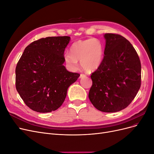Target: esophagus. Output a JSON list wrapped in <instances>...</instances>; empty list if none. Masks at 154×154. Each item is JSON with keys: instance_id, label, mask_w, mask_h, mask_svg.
Listing matches in <instances>:
<instances>
[{"instance_id": "obj_1", "label": "esophagus", "mask_w": 154, "mask_h": 154, "mask_svg": "<svg viewBox=\"0 0 154 154\" xmlns=\"http://www.w3.org/2000/svg\"><path fill=\"white\" fill-rule=\"evenodd\" d=\"M85 77H86V75L84 74H81L80 76V78H85Z\"/></svg>"}]
</instances>
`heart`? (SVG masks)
Returning <instances> with one entry per match:
<instances>
[{"mask_svg":"<svg viewBox=\"0 0 154 154\" xmlns=\"http://www.w3.org/2000/svg\"><path fill=\"white\" fill-rule=\"evenodd\" d=\"M103 58V47L96 38L78 40L71 47V53L64 54V60L71 69H76L80 60L82 67L87 72H92L99 68Z\"/></svg>","mask_w":154,"mask_h":154,"instance_id":"b5f03b06","label":"heart"}]
</instances>
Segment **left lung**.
<instances>
[{"label": "left lung", "mask_w": 154, "mask_h": 154, "mask_svg": "<svg viewBox=\"0 0 154 154\" xmlns=\"http://www.w3.org/2000/svg\"><path fill=\"white\" fill-rule=\"evenodd\" d=\"M104 57L91 74L88 93L92 104L104 112H116L128 106L141 87V66L132 45L123 36L105 33Z\"/></svg>", "instance_id": "obj_1"}]
</instances>
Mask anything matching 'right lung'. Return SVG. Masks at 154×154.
Returning a JSON list of instances; mask_svg holds the SVG:
<instances>
[{"label":"right lung","mask_w":154,"mask_h":154,"mask_svg":"<svg viewBox=\"0 0 154 154\" xmlns=\"http://www.w3.org/2000/svg\"><path fill=\"white\" fill-rule=\"evenodd\" d=\"M69 36H49L27 46L16 69V88L26 105L38 112H50L62 105L69 87L80 74L67 71L64 51Z\"/></svg>","instance_id":"1"}]
</instances>
